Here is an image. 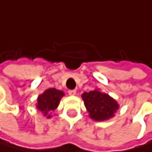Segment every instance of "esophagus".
<instances>
[{
	"label": "esophagus",
	"instance_id": "34e87169",
	"mask_svg": "<svg viewBox=\"0 0 152 152\" xmlns=\"http://www.w3.org/2000/svg\"><path fill=\"white\" fill-rule=\"evenodd\" d=\"M68 93H69L70 95H72V96H74V95H76L77 91L76 90H70L69 91H68Z\"/></svg>",
	"mask_w": 152,
	"mask_h": 152
}]
</instances>
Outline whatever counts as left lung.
Segmentation results:
<instances>
[{
	"label": "left lung",
	"instance_id": "8db88e82",
	"mask_svg": "<svg viewBox=\"0 0 152 152\" xmlns=\"http://www.w3.org/2000/svg\"><path fill=\"white\" fill-rule=\"evenodd\" d=\"M81 98L90 118L96 121H104L113 118L120 108L116 100L99 89L83 92Z\"/></svg>",
	"mask_w": 152,
	"mask_h": 152
}]
</instances>
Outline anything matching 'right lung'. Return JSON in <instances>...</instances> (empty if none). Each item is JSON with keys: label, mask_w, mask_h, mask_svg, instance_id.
Listing matches in <instances>:
<instances>
[{"label": "right lung", "mask_w": 152, "mask_h": 152, "mask_svg": "<svg viewBox=\"0 0 152 152\" xmlns=\"http://www.w3.org/2000/svg\"><path fill=\"white\" fill-rule=\"evenodd\" d=\"M65 94L62 91L57 90L55 88L47 89L43 93L38 96L36 108L42 113L44 117L50 119L52 117L50 115L51 111L58 108L61 98Z\"/></svg>", "instance_id": "1"}]
</instances>
